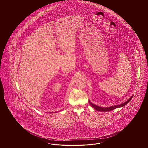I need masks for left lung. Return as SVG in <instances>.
<instances>
[{"instance_id": "left-lung-1", "label": "left lung", "mask_w": 148, "mask_h": 148, "mask_svg": "<svg viewBox=\"0 0 148 148\" xmlns=\"http://www.w3.org/2000/svg\"><path fill=\"white\" fill-rule=\"evenodd\" d=\"M132 97H133V96H132L129 99V100H127V101H125V103H123V104H120V105H114V106H110V107H99V106H97V105H95V104H92L91 102H90L89 101V103L90 105H91V107H93L94 109H95L96 110H97V111H101V112H108V111L113 110L115 109V108H117L122 107L124 106H125V105H126V104H127V103H129L130 101L131 100V99H132Z\"/></svg>"}]
</instances>
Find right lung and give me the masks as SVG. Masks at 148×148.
Returning a JSON list of instances; mask_svg holds the SVG:
<instances>
[{"mask_svg": "<svg viewBox=\"0 0 148 148\" xmlns=\"http://www.w3.org/2000/svg\"><path fill=\"white\" fill-rule=\"evenodd\" d=\"M55 113H56V112H55Z\"/></svg>", "mask_w": 148, "mask_h": 148, "instance_id": "right-lung-1", "label": "right lung"}]
</instances>
